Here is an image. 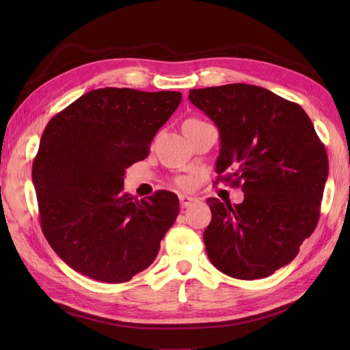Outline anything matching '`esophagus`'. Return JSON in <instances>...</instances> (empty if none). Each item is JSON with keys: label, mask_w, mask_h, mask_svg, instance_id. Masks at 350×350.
<instances>
[{"label": "esophagus", "mask_w": 350, "mask_h": 350, "mask_svg": "<svg viewBox=\"0 0 350 350\" xmlns=\"http://www.w3.org/2000/svg\"><path fill=\"white\" fill-rule=\"evenodd\" d=\"M196 201V198H193V197H188V196H179V203H181V207L183 208H187V207H189L191 206L193 203Z\"/></svg>", "instance_id": "obj_1"}]
</instances>
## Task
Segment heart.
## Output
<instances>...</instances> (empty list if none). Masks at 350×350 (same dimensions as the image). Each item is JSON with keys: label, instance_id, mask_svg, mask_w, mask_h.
Listing matches in <instances>:
<instances>
[{"label": "heart", "instance_id": "1", "mask_svg": "<svg viewBox=\"0 0 350 350\" xmlns=\"http://www.w3.org/2000/svg\"><path fill=\"white\" fill-rule=\"evenodd\" d=\"M194 121H200V120H194ZM175 184L178 187H181V188H188L189 187V179H187V178H176L175 179Z\"/></svg>", "mask_w": 350, "mask_h": 350}]
</instances>
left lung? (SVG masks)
Instances as JSON below:
<instances>
[{"label":"left lung","instance_id":"8db88e82","mask_svg":"<svg viewBox=\"0 0 350 350\" xmlns=\"http://www.w3.org/2000/svg\"><path fill=\"white\" fill-rule=\"evenodd\" d=\"M188 99L216 124L217 183L241 187V204L208 198L204 245L230 278L262 279L289 264L320 219L325 147L298 103L252 84L193 89Z\"/></svg>","mask_w":350,"mask_h":350}]
</instances>
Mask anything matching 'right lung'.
<instances>
[{"label":"right lung","instance_id":"right-lung-1","mask_svg":"<svg viewBox=\"0 0 350 350\" xmlns=\"http://www.w3.org/2000/svg\"><path fill=\"white\" fill-rule=\"evenodd\" d=\"M179 92L105 88L84 93L45 126L31 167L40 228L58 257L84 276L129 282L154 261L179 213L171 191L122 194L125 169L143 161Z\"/></svg>","mask_w":350,"mask_h":350}]
</instances>
